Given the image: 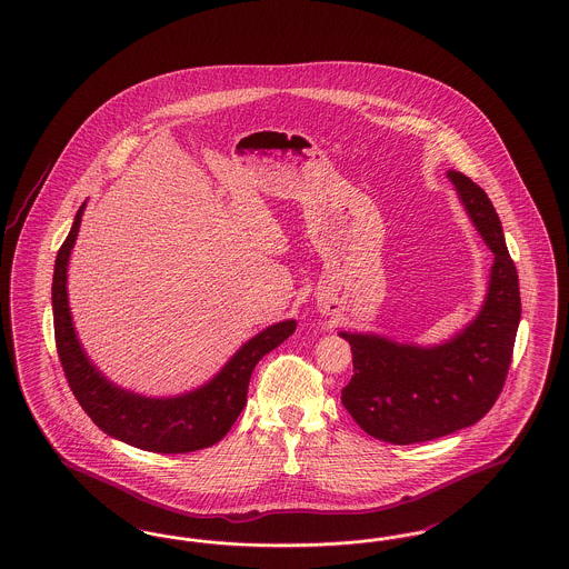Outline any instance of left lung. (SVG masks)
<instances>
[{"instance_id":"8db88e82","label":"left lung","mask_w":569,"mask_h":569,"mask_svg":"<svg viewBox=\"0 0 569 569\" xmlns=\"http://www.w3.org/2000/svg\"><path fill=\"white\" fill-rule=\"evenodd\" d=\"M465 211L490 247L482 311L450 341L420 348L378 335L339 332L352 346L353 376L343 407L365 433L409 446L476 425L503 390L520 322L518 272L487 191L448 170Z\"/></svg>"}]
</instances>
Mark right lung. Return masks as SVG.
<instances>
[{
	"label": "right lung",
	"instance_id": "obj_1",
	"mask_svg": "<svg viewBox=\"0 0 569 569\" xmlns=\"http://www.w3.org/2000/svg\"><path fill=\"white\" fill-rule=\"evenodd\" d=\"M82 211L84 202L57 251L53 272L54 343L77 401L96 427L140 450L183 455L213 446L243 411L253 367L297 330V322L286 320L258 332L216 378L186 395L151 399L114 386L82 352L68 305V260L79 237Z\"/></svg>",
	"mask_w": 569,
	"mask_h": 569
}]
</instances>
